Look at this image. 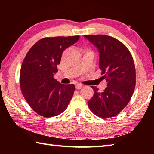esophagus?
Here are the masks:
<instances>
[{"mask_svg": "<svg viewBox=\"0 0 154 154\" xmlns=\"http://www.w3.org/2000/svg\"><path fill=\"white\" fill-rule=\"evenodd\" d=\"M82 87H83V85L82 84H80V83H77V84L76 85V86H75V88H76L77 90L82 89Z\"/></svg>", "mask_w": 154, "mask_h": 154, "instance_id": "esophagus-1", "label": "esophagus"}]
</instances>
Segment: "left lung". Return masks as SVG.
Returning <instances> with one entry per match:
<instances>
[{"label": "left lung", "instance_id": "1", "mask_svg": "<svg viewBox=\"0 0 154 154\" xmlns=\"http://www.w3.org/2000/svg\"><path fill=\"white\" fill-rule=\"evenodd\" d=\"M98 48L99 67L107 87L103 92L94 90L88 102L91 111L101 118H113L128 104L136 85V71L128 49L119 40L107 35H85Z\"/></svg>", "mask_w": 154, "mask_h": 154}]
</instances>
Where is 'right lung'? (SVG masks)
I'll return each instance as SVG.
<instances>
[{
  "mask_svg": "<svg viewBox=\"0 0 154 154\" xmlns=\"http://www.w3.org/2000/svg\"><path fill=\"white\" fill-rule=\"evenodd\" d=\"M79 36L45 37L38 41L26 55L20 74L22 94L34 111L52 118L66 110L75 90L74 84H61L54 78L62 54Z\"/></svg>",
  "mask_w": 154,
  "mask_h": 154,
  "instance_id": "1",
  "label": "right lung"
}]
</instances>
